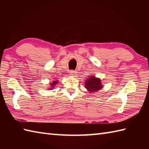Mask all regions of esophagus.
<instances>
[{
    "label": "esophagus",
    "mask_w": 149,
    "mask_h": 149,
    "mask_svg": "<svg viewBox=\"0 0 149 149\" xmlns=\"http://www.w3.org/2000/svg\"><path fill=\"white\" fill-rule=\"evenodd\" d=\"M77 72H75L74 70H71L70 72V75H71V76H73V77H75L77 75Z\"/></svg>",
    "instance_id": "1"
}]
</instances>
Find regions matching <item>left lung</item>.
<instances>
[{
  "label": "left lung",
  "mask_w": 149,
  "mask_h": 149,
  "mask_svg": "<svg viewBox=\"0 0 149 149\" xmlns=\"http://www.w3.org/2000/svg\"><path fill=\"white\" fill-rule=\"evenodd\" d=\"M85 88L90 91V93L95 92L99 91L102 88L101 82L99 79L93 77H90L86 80L85 83Z\"/></svg>",
  "instance_id": "1"
}]
</instances>
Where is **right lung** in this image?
Instances as JSON below:
<instances>
[{
    "label": "right lung",
    "mask_w": 149,
    "mask_h": 149,
    "mask_svg": "<svg viewBox=\"0 0 149 149\" xmlns=\"http://www.w3.org/2000/svg\"><path fill=\"white\" fill-rule=\"evenodd\" d=\"M57 83H58V81H54L52 83H51V84H50V85H51L52 88H54V86H55L56 84H57ZM51 89H52V88H51Z\"/></svg>",
    "instance_id": "obj_1"
}]
</instances>
